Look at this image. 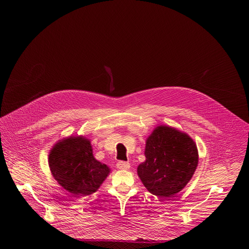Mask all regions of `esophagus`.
I'll return each mask as SVG.
<instances>
[{"mask_svg": "<svg viewBox=\"0 0 249 249\" xmlns=\"http://www.w3.org/2000/svg\"><path fill=\"white\" fill-rule=\"evenodd\" d=\"M117 167L119 169H122V170H127V169L130 168V163L126 162V161H118L117 162Z\"/></svg>", "mask_w": 249, "mask_h": 249, "instance_id": "obj_1", "label": "esophagus"}]
</instances>
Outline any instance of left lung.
Here are the masks:
<instances>
[{
	"label": "left lung",
	"instance_id": "left-lung-1",
	"mask_svg": "<svg viewBox=\"0 0 249 249\" xmlns=\"http://www.w3.org/2000/svg\"><path fill=\"white\" fill-rule=\"evenodd\" d=\"M145 157L137 167L138 176L150 193L164 199L186 186L199 161L193 139L166 125L156 127L147 138Z\"/></svg>",
	"mask_w": 249,
	"mask_h": 249
}]
</instances>
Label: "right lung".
I'll return each instance as SVG.
<instances>
[{"instance_id":"obj_1","label":"right lung","mask_w":249,"mask_h":249,"mask_svg":"<svg viewBox=\"0 0 249 249\" xmlns=\"http://www.w3.org/2000/svg\"><path fill=\"white\" fill-rule=\"evenodd\" d=\"M48 164L58 184L75 196L94 193L110 173L108 165L95 160L85 136L59 140L50 150Z\"/></svg>"}]
</instances>
